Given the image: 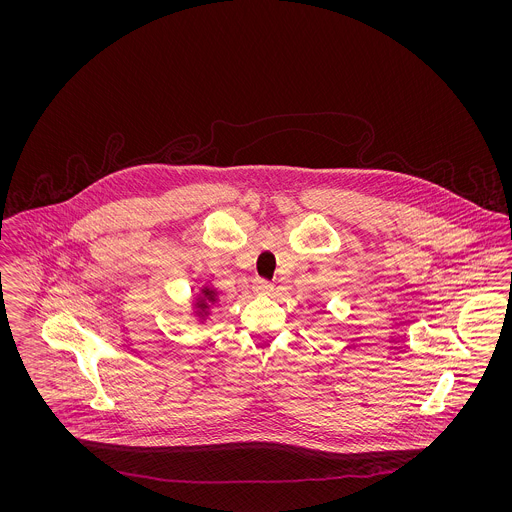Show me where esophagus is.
<instances>
[{
    "mask_svg": "<svg viewBox=\"0 0 512 512\" xmlns=\"http://www.w3.org/2000/svg\"><path fill=\"white\" fill-rule=\"evenodd\" d=\"M272 290H274L272 282H268L265 278H257L253 282V292L257 293V295H268Z\"/></svg>",
    "mask_w": 512,
    "mask_h": 512,
    "instance_id": "esophagus-1",
    "label": "esophagus"
}]
</instances>
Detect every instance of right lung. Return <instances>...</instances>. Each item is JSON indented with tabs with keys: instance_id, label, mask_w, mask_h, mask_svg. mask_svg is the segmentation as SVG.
Listing matches in <instances>:
<instances>
[{
	"instance_id": "1",
	"label": "right lung",
	"mask_w": 512,
	"mask_h": 512,
	"mask_svg": "<svg viewBox=\"0 0 512 512\" xmlns=\"http://www.w3.org/2000/svg\"><path fill=\"white\" fill-rule=\"evenodd\" d=\"M203 293H205V299H201L199 307H201V309H207V307H209V305H207V301H209V303H213V301H215V292H211V290H207V288H205Z\"/></svg>"
}]
</instances>
